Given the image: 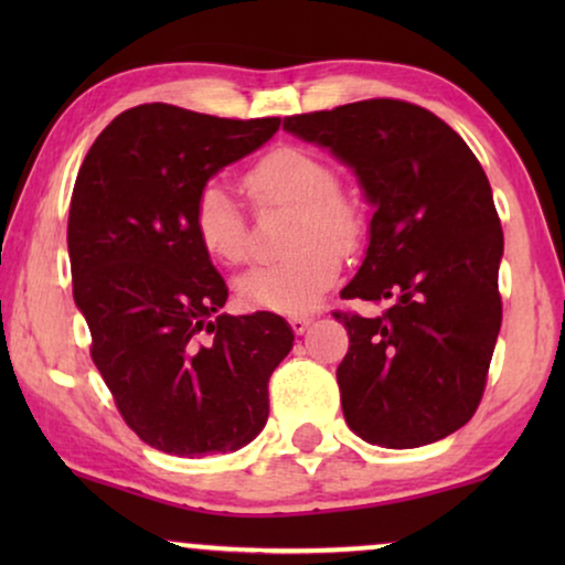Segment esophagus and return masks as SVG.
<instances>
[{
	"label": "esophagus",
	"instance_id": "34e87169",
	"mask_svg": "<svg viewBox=\"0 0 565 565\" xmlns=\"http://www.w3.org/2000/svg\"><path fill=\"white\" fill-rule=\"evenodd\" d=\"M311 316H306V313H296V316H290V327H292V331H296V334H303V331L311 327Z\"/></svg>",
	"mask_w": 565,
	"mask_h": 565
}]
</instances>
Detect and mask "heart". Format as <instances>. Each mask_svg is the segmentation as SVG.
<instances>
[{
  "mask_svg": "<svg viewBox=\"0 0 565 565\" xmlns=\"http://www.w3.org/2000/svg\"><path fill=\"white\" fill-rule=\"evenodd\" d=\"M244 190L257 207H290L288 249L282 262L254 267L238 277L246 306L273 313H303L319 303L342 269V252L362 238V215L339 195L334 167L298 149L277 146L244 174ZM192 231L207 257L226 267L246 262V218L226 184L205 182L192 207Z\"/></svg>",
  "mask_w": 565,
  "mask_h": 565,
  "instance_id": "b5f03b06",
  "label": "heart"
}]
</instances>
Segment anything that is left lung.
Returning a JSON list of instances; mask_svg holds the SVG:
<instances>
[{
  "label": "left lung",
  "instance_id": "1",
  "mask_svg": "<svg viewBox=\"0 0 565 565\" xmlns=\"http://www.w3.org/2000/svg\"><path fill=\"white\" fill-rule=\"evenodd\" d=\"M285 130L354 167L370 203V246L334 311L350 334L337 367L352 431L383 447L437 443L481 404L501 329L504 234L491 184L468 143L427 107L391 97L290 115Z\"/></svg>",
  "mask_w": 565,
  "mask_h": 565
}]
</instances>
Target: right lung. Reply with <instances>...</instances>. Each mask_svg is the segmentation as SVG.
Returning <instances> with one entry per match:
<instances>
[{
	"label": "right lung",
	"instance_id": "1",
	"mask_svg": "<svg viewBox=\"0 0 565 565\" xmlns=\"http://www.w3.org/2000/svg\"><path fill=\"white\" fill-rule=\"evenodd\" d=\"M280 118L231 120L149 103L92 143L68 207L74 300L122 422L182 458L252 443L292 347L277 313H218L223 277L192 231L203 184L259 149Z\"/></svg>",
	"mask_w": 565,
	"mask_h": 565
}]
</instances>
